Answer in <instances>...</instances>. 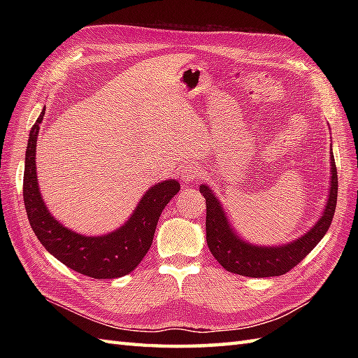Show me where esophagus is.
<instances>
[{"label":"esophagus","instance_id":"esophagus-1","mask_svg":"<svg viewBox=\"0 0 358 358\" xmlns=\"http://www.w3.org/2000/svg\"><path fill=\"white\" fill-rule=\"evenodd\" d=\"M201 177V171L196 164H187L186 167L181 169L180 173V180L183 181L185 185H192L195 180H199Z\"/></svg>","mask_w":358,"mask_h":358}]
</instances>
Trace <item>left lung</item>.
Listing matches in <instances>:
<instances>
[{
	"mask_svg": "<svg viewBox=\"0 0 358 358\" xmlns=\"http://www.w3.org/2000/svg\"><path fill=\"white\" fill-rule=\"evenodd\" d=\"M337 167L331 149V183L329 194L320 218L300 237L275 246H260L243 240L235 232L223 204L208 185L200 186L206 200V241L212 255L226 271L238 275L263 278L283 275L299 264L320 240L332 223L337 204Z\"/></svg>",
	"mask_w": 358,
	"mask_h": 358,
	"instance_id": "8db88e82",
	"label": "left lung"
}]
</instances>
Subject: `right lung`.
<instances>
[{"label": "right lung", "mask_w": 358, "mask_h": 358, "mask_svg": "<svg viewBox=\"0 0 358 358\" xmlns=\"http://www.w3.org/2000/svg\"><path fill=\"white\" fill-rule=\"evenodd\" d=\"M44 112L45 106L29 134L26 149L22 196L32 231L48 252L83 275L96 280L127 275L148 254L159 215L180 191L178 180H164L149 187L132 215L115 231L103 235H83L69 229L45 208L36 178V140Z\"/></svg>", "instance_id": "1"}]
</instances>
